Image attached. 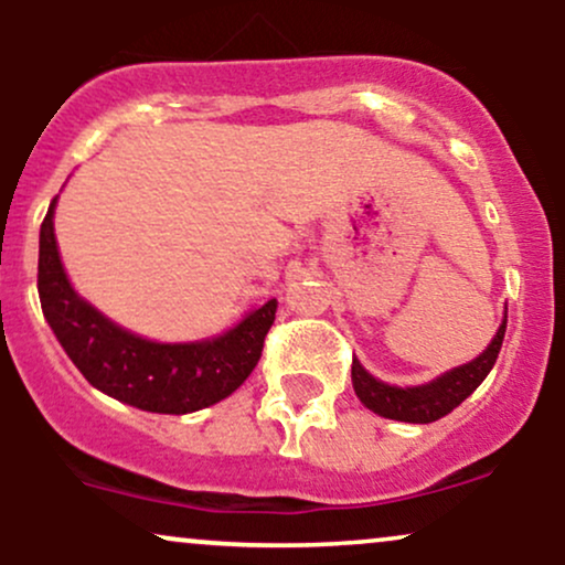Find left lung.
I'll list each match as a JSON object with an SVG mask.
<instances>
[{"label": "left lung", "instance_id": "left-lung-1", "mask_svg": "<svg viewBox=\"0 0 565 565\" xmlns=\"http://www.w3.org/2000/svg\"><path fill=\"white\" fill-rule=\"evenodd\" d=\"M504 329H508V316H504L502 327L497 329V337L491 340V345L486 348L476 361H470V364L459 369H451L444 377L417 387L385 385V382L374 380L372 374L353 359V372L350 374H353L355 395L361 398V404L372 408L380 417L414 425L436 423V419L454 412V408L462 404V401L486 380V374L494 366L499 348H502Z\"/></svg>", "mask_w": 565, "mask_h": 565}]
</instances>
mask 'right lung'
Instances as JSON below:
<instances>
[{
  "label": "right lung",
  "mask_w": 565,
  "mask_h": 565,
  "mask_svg": "<svg viewBox=\"0 0 565 565\" xmlns=\"http://www.w3.org/2000/svg\"><path fill=\"white\" fill-rule=\"evenodd\" d=\"M55 199L39 231V300L44 319L89 385L142 412L188 414L228 398L260 361L276 300L252 310L217 340L161 345L129 334L71 289L53 231Z\"/></svg>",
  "instance_id": "right-lung-1"
}]
</instances>
